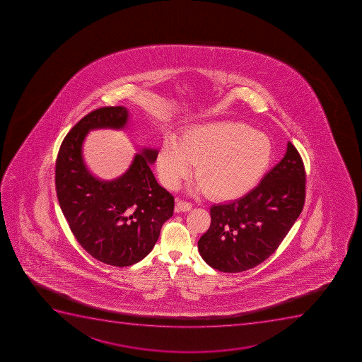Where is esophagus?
Listing matches in <instances>:
<instances>
[{
    "label": "esophagus",
    "instance_id": "esophagus-1",
    "mask_svg": "<svg viewBox=\"0 0 362 362\" xmlns=\"http://www.w3.org/2000/svg\"><path fill=\"white\" fill-rule=\"evenodd\" d=\"M191 208H192V204L187 201H177V204H175V211L177 212H187L191 210Z\"/></svg>",
    "mask_w": 362,
    "mask_h": 362
}]
</instances>
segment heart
I'll use <instances>...</instances> for the list:
<instances>
[{"mask_svg": "<svg viewBox=\"0 0 362 362\" xmlns=\"http://www.w3.org/2000/svg\"><path fill=\"white\" fill-rule=\"evenodd\" d=\"M272 143L264 133L233 120L197 124L179 141L168 136L158 152L161 183L175 190L192 173L199 178L192 191L221 199H236L252 190L272 163Z\"/></svg>", "mask_w": 362, "mask_h": 362, "instance_id": "heart-1", "label": "heart"}]
</instances>
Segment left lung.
I'll list each match as a JSON object with an SVG mask.
<instances>
[{"label":"left lung","mask_w":362,"mask_h":362,"mask_svg":"<svg viewBox=\"0 0 362 362\" xmlns=\"http://www.w3.org/2000/svg\"><path fill=\"white\" fill-rule=\"evenodd\" d=\"M305 198V165L289 141L282 160L254 190L211 206V226L198 240L199 254L219 272L255 268L275 252L302 212Z\"/></svg>","instance_id":"obj_1"}]
</instances>
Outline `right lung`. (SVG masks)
<instances>
[{"label": "right lung", "instance_id": "right-lung-1", "mask_svg": "<svg viewBox=\"0 0 362 362\" xmlns=\"http://www.w3.org/2000/svg\"><path fill=\"white\" fill-rule=\"evenodd\" d=\"M127 120L129 111L122 106L90 112L67 133L55 165L57 199L73 235L90 256L119 268L150 254L175 209V198L151 171L158 150L143 148L113 180H100L88 171L83 158L87 133L122 129Z\"/></svg>", "mask_w": 362, "mask_h": 362}]
</instances>
